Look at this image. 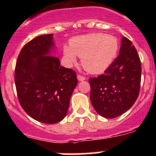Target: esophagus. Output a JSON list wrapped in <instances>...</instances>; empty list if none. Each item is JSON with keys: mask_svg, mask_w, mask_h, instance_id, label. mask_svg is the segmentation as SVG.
<instances>
[{"mask_svg": "<svg viewBox=\"0 0 156 156\" xmlns=\"http://www.w3.org/2000/svg\"><path fill=\"white\" fill-rule=\"evenodd\" d=\"M78 79L79 80V81H84V80L86 79V78L84 76H82V75H78Z\"/></svg>", "mask_w": 156, "mask_h": 156, "instance_id": "34e87169", "label": "esophagus"}]
</instances>
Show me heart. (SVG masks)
<instances>
[{"label": "heart", "instance_id": "b5f03b06", "mask_svg": "<svg viewBox=\"0 0 156 156\" xmlns=\"http://www.w3.org/2000/svg\"><path fill=\"white\" fill-rule=\"evenodd\" d=\"M119 50L116 37L103 33L77 36L66 45L63 53L70 64L76 62V55L81 57L84 68L91 73L104 72L113 62Z\"/></svg>", "mask_w": 156, "mask_h": 156}]
</instances>
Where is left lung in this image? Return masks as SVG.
<instances>
[{
  "mask_svg": "<svg viewBox=\"0 0 156 156\" xmlns=\"http://www.w3.org/2000/svg\"><path fill=\"white\" fill-rule=\"evenodd\" d=\"M141 62L132 42L123 37L120 53L103 75L89 79L90 101L99 115L114 119L136 102L141 81Z\"/></svg>",
  "mask_w": 156,
  "mask_h": 156,
  "instance_id": "1",
  "label": "left lung"
}]
</instances>
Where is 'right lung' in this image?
<instances>
[{
    "mask_svg": "<svg viewBox=\"0 0 156 156\" xmlns=\"http://www.w3.org/2000/svg\"><path fill=\"white\" fill-rule=\"evenodd\" d=\"M53 34L40 35L24 45L15 68V84L22 108L38 122L56 124L65 118L78 84L75 71L52 56Z\"/></svg>",
    "mask_w": 156,
    "mask_h": 156,
    "instance_id": "right-lung-1",
    "label": "right lung"
}]
</instances>
